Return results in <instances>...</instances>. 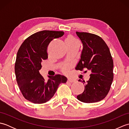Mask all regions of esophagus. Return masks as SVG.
<instances>
[{
    "label": "esophagus",
    "instance_id": "1",
    "mask_svg": "<svg viewBox=\"0 0 129 129\" xmlns=\"http://www.w3.org/2000/svg\"><path fill=\"white\" fill-rule=\"evenodd\" d=\"M75 80H73V79H69L68 80L67 82H68V83H74V82H75Z\"/></svg>",
    "mask_w": 129,
    "mask_h": 129
}]
</instances>
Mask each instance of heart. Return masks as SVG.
<instances>
[{
    "label": "heart",
    "instance_id": "b5f03b06",
    "mask_svg": "<svg viewBox=\"0 0 129 129\" xmlns=\"http://www.w3.org/2000/svg\"><path fill=\"white\" fill-rule=\"evenodd\" d=\"M65 43L67 46H72L75 45L76 44H78V42L75 40V39L74 38L72 35H68L67 37L65 39ZM71 65L70 64H65L63 65L62 67V70L64 73L68 74L70 73V69L71 68Z\"/></svg>",
    "mask_w": 129,
    "mask_h": 129
}]
</instances>
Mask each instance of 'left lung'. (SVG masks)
Here are the masks:
<instances>
[{"mask_svg":"<svg viewBox=\"0 0 129 129\" xmlns=\"http://www.w3.org/2000/svg\"><path fill=\"white\" fill-rule=\"evenodd\" d=\"M83 43L81 57L75 68L90 71V78L82 94L77 99L85 103H96L104 99L110 90L113 80V60L110 50L101 37L85 32H76ZM86 71H85V72ZM79 81H82L80 79Z\"/></svg>","mask_w":129,"mask_h":129,"instance_id":"8db88e82","label":"left lung"}]
</instances>
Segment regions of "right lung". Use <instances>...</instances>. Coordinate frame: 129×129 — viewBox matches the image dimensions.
<instances>
[{"mask_svg":"<svg viewBox=\"0 0 129 129\" xmlns=\"http://www.w3.org/2000/svg\"><path fill=\"white\" fill-rule=\"evenodd\" d=\"M64 31L43 30L26 39L16 55L15 73L23 96L34 104H43L50 100L61 83H66L64 75L48 76L45 81L40 74L43 60L48 59L47 47L51 40L61 37Z\"/></svg>","mask_w":129,"mask_h":129,"instance_id":"1","label":"right lung"}]
</instances>
